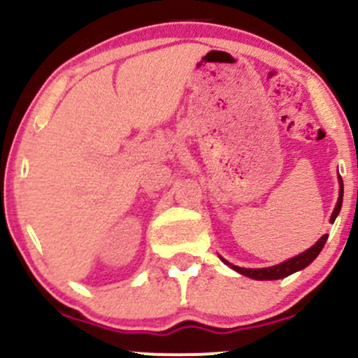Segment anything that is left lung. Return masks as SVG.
<instances>
[{"label": "left lung", "mask_w": 358, "mask_h": 358, "mask_svg": "<svg viewBox=\"0 0 358 358\" xmlns=\"http://www.w3.org/2000/svg\"><path fill=\"white\" fill-rule=\"evenodd\" d=\"M338 183H340L338 200H336L334 212H331V217H330L331 224H334L336 215L340 213V208H342V202H343V182H342V176H340V175H338ZM327 239H328V234H323V236L320 237L318 241H316V244L311 245L310 249H306L305 252H301V254H298V256L287 259V261L281 262V264L271 266V268H261V269L239 268V266H234L229 261H225L224 257H220V259L224 261V264H227L229 268L236 271V273L242 274V276H248L250 279H257V281H274V279H282V278L289 276V274L296 273V271L305 269L306 266H310L311 262H313L315 259L318 257V254L322 252V249H323V245H324V242H327Z\"/></svg>", "instance_id": "left-lung-1"}]
</instances>
